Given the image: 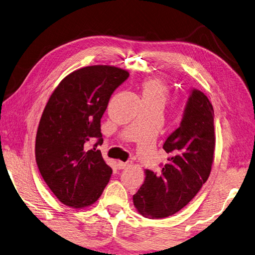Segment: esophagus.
Segmentation results:
<instances>
[{
	"instance_id": "34e87169",
	"label": "esophagus",
	"mask_w": 255,
	"mask_h": 255,
	"mask_svg": "<svg viewBox=\"0 0 255 255\" xmlns=\"http://www.w3.org/2000/svg\"><path fill=\"white\" fill-rule=\"evenodd\" d=\"M128 166H129V163H124V162H121V160H119V162H118V167L120 169L127 168Z\"/></svg>"
}]
</instances>
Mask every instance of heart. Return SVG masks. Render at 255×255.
<instances>
[{"mask_svg": "<svg viewBox=\"0 0 255 255\" xmlns=\"http://www.w3.org/2000/svg\"><path fill=\"white\" fill-rule=\"evenodd\" d=\"M142 93L144 100H156L164 105L168 96V89L164 81L157 78H150L143 81Z\"/></svg>", "mask_w": 255, "mask_h": 255, "instance_id": "heart-1", "label": "heart"}]
</instances>
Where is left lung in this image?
Here are the masks:
<instances>
[{
	"mask_svg": "<svg viewBox=\"0 0 255 255\" xmlns=\"http://www.w3.org/2000/svg\"><path fill=\"white\" fill-rule=\"evenodd\" d=\"M214 108L204 93L193 90L178 128L163 148L168 163L156 175L145 169L144 184L133 196L139 215L162 219L175 215L188 204L209 177L216 146Z\"/></svg>",
	"mask_w": 255,
	"mask_h": 255,
	"instance_id": "obj_1",
	"label": "left lung"
}]
</instances>
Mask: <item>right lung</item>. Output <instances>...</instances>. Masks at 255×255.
<instances>
[{
  "label": "right lung",
  "instance_id": "obj_1",
  "mask_svg": "<svg viewBox=\"0 0 255 255\" xmlns=\"http://www.w3.org/2000/svg\"><path fill=\"white\" fill-rule=\"evenodd\" d=\"M129 76L108 65L70 72L51 93L36 134L35 156L40 175L62 204L82 209L100 198L112 169L101 152L86 148L92 137L101 144V118L113 91Z\"/></svg>",
  "mask_w": 255,
  "mask_h": 255
}]
</instances>
